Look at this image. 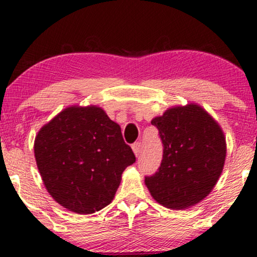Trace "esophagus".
Wrapping results in <instances>:
<instances>
[{"mask_svg":"<svg viewBox=\"0 0 257 257\" xmlns=\"http://www.w3.org/2000/svg\"><path fill=\"white\" fill-rule=\"evenodd\" d=\"M142 143L141 142H137V143H135V144H132V150H133V152H135V155L137 156V157H138L139 155H141V152H142Z\"/></svg>","mask_w":257,"mask_h":257,"instance_id":"1","label":"esophagus"}]
</instances>
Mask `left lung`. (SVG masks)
<instances>
[{
    "mask_svg": "<svg viewBox=\"0 0 257 257\" xmlns=\"http://www.w3.org/2000/svg\"><path fill=\"white\" fill-rule=\"evenodd\" d=\"M158 128L163 159L146 176L152 197L170 209H185L210 194L225 161V138L202 107H173L151 121Z\"/></svg>",
    "mask_w": 257,
    "mask_h": 257,
    "instance_id": "obj_1",
    "label": "left lung"
}]
</instances>
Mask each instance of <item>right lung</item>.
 I'll return each instance as SVG.
<instances>
[{
    "label": "right lung",
    "mask_w": 257,
    "mask_h": 257,
    "mask_svg": "<svg viewBox=\"0 0 257 257\" xmlns=\"http://www.w3.org/2000/svg\"><path fill=\"white\" fill-rule=\"evenodd\" d=\"M34 153L52 197L82 215L108 205L122 171L136 162L120 126L96 106L63 109L40 130Z\"/></svg>",
    "instance_id": "obj_1"
}]
</instances>
